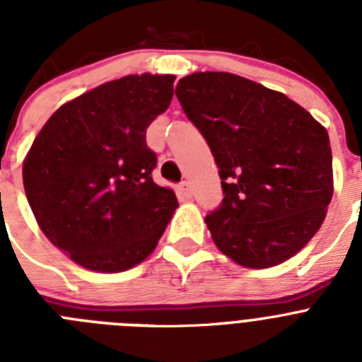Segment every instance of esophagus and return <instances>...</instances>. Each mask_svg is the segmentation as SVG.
Returning a JSON list of instances; mask_svg holds the SVG:
<instances>
[{"label": "esophagus", "mask_w": 362, "mask_h": 362, "mask_svg": "<svg viewBox=\"0 0 362 362\" xmlns=\"http://www.w3.org/2000/svg\"><path fill=\"white\" fill-rule=\"evenodd\" d=\"M179 194L183 197H187V199H190L192 197V185L188 183V181H183V183L179 185Z\"/></svg>", "instance_id": "esophagus-1"}]
</instances>
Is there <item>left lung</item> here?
Returning <instances> with one entry per match:
<instances>
[{
	"mask_svg": "<svg viewBox=\"0 0 362 362\" xmlns=\"http://www.w3.org/2000/svg\"><path fill=\"white\" fill-rule=\"evenodd\" d=\"M175 95L209 143L223 203L204 217L226 257L270 268L315 235L334 196L330 137L283 92L228 72H194Z\"/></svg>",
	"mask_w": 362,
	"mask_h": 362,
	"instance_id": "obj_1",
	"label": "left lung"
}]
</instances>
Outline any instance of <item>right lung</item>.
I'll return each instance as SVG.
<instances>
[{"mask_svg": "<svg viewBox=\"0 0 362 362\" xmlns=\"http://www.w3.org/2000/svg\"><path fill=\"white\" fill-rule=\"evenodd\" d=\"M172 74L124 76L54 112L23 163V185L49 241L86 270L116 274L145 261L177 209L153 183L146 129L168 108Z\"/></svg>", "mask_w": 362, "mask_h": 362, "instance_id": "right-lung-1", "label": "right lung"}]
</instances>
